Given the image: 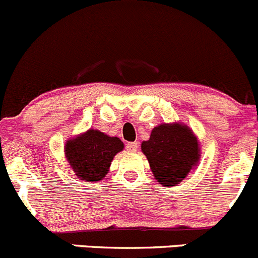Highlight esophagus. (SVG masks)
I'll return each mask as SVG.
<instances>
[{
  "mask_svg": "<svg viewBox=\"0 0 258 258\" xmlns=\"http://www.w3.org/2000/svg\"><path fill=\"white\" fill-rule=\"evenodd\" d=\"M138 148H139V143L138 142H130L126 144V149L129 151H137Z\"/></svg>",
  "mask_w": 258,
  "mask_h": 258,
  "instance_id": "esophagus-1",
  "label": "esophagus"
}]
</instances>
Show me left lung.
Listing matches in <instances>:
<instances>
[{"label": "left lung", "instance_id": "1", "mask_svg": "<svg viewBox=\"0 0 258 258\" xmlns=\"http://www.w3.org/2000/svg\"><path fill=\"white\" fill-rule=\"evenodd\" d=\"M155 179L164 186H175L186 177L200 159L194 133L181 124H160L151 130L150 139L142 143Z\"/></svg>", "mask_w": 258, "mask_h": 258}]
</instances>
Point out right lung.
Segmentation results:
<instances>
[{
	"mask_svg": "<svg viewBox=\"0 0 258 258\" xmlns=\"http://www.w3.org/2000/svg\"><path fill=\"white\" fill-rule=\"evenodd\" d=\"M123 148L119 138L89 129L76 139L68 140L64 151L77 176L92 182L99 181L107 175L111 160Z\"/></svg>",
	"mask_w": 258,
	"mask_h": 258,
	"instance_id": "obj_1",
	"label": "right lung"
}]
</instances>
